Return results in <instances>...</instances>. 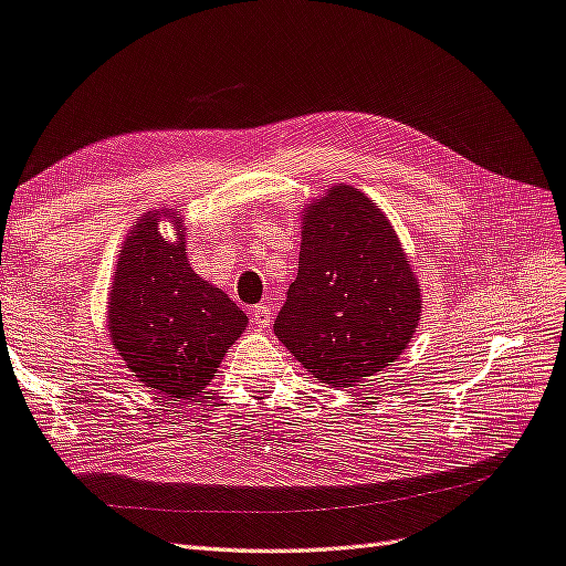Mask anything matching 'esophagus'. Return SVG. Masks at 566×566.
Wrapping results in <instances>:
<instances>
[{
    "mask_svg": "<svg viewBox=\"0 0 566 566\" xmlns=\"http://www.w3.org/2000/svg\"><path fill=\"white\" fill-rule=\"evenodd\" d=\"M250 318L254 325H260V328H266L271 323V306L269 304H256L254 310L250 312Z\"/></svg>",
    "mask_w": 566,
    "mask_h": 566,
    "instance_id": "esophagus-1",
    "label": "esophagus"
}]
</instances>
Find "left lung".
<instances>
[{
    "label": "left lung",
    "instance_id": "obj_1",
    "mask_svg": "<svg viewBox=\"0 0 566 566\" xmlns=\"http://www.w3.org/2000/svg\"><path fill=\"white\" fill-rule=\"evenodd\" d=\"M420 287L387 217L335 186L304 210L297 279L273 333L318 380L347 387L391 366L416 333Z\"/></svg>",
    "mask_w": 566,
    "mask_h": 566
}]
</instances>
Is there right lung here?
<instances>
[{"instance_id":"1","label":"right lung","mask_w":566,"mask_h":566,"mask_svg":"<svg viewBox=\"0 0 566 566\" xmlns=\"http://www.w3.org/2000/svg\"><path fill=\"white\" fill-rule=\"evenodd\" d=\"M108 304L119 356L144 385L172 399L208 387L248 325L235 302L191 269L181 238H163L156 212L134 227L119 250Z\"/></svg>"}]
</instances>
